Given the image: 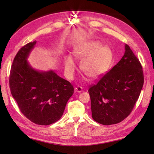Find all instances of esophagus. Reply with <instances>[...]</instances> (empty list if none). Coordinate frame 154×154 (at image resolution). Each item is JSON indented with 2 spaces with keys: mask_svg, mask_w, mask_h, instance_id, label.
Instances as JSON below:
<instances>
[{
  "mask_svg": "<svg viewBox=\"0 0 154 154\" xmlns=\"http://www.w3.org/2000/svg\"><path fill=\"white\" fill-rule=\"evenodd\" d=\"M82 91H83V88L81 87L77 86L75 88V91L76 93H81V92H82Z\"/></svg>",
  "mask_w": 154,
  "mask_h": 154,
  "instance_id": "obj_1",
  "label": "esophagus"
}]
</instances>
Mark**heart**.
<instances>
[{
  "label": "heart",
  "instance_id": "obj_1",
  "mask_svg": "<svg viewBox=\"0 0 154 154\" xmlns=\"http://www.w3.org/2000/svg\"><path fill=\"white\" fill-rule=\"evenodd\" d=\"M73 55L75 59L81 60V70L91 79H96L109 70L113 53L109 45H102L99 41L91 40L75 48ZM63 62L65 75L69 79H73L77 70L73 57L71 55H65Z\"/></svg>",
  "mask_w": 154,
  "mask_h": 154
}]
</instances>
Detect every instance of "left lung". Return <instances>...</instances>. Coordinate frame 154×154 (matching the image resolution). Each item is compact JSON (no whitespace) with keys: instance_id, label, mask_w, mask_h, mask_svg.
<instances>
[{"instance_id":"obj_1","label":"left lung","mask_w":154,"mask_h":154,"mask_svg":"<svg viewBox=\"0 0 154 154\" xmlns=\"http://www.w3.org/2000/svg\"><path fill=\"white\" fill-rule=\"evenodd\" d=\"M143 85L142 65L126 44L119 63L88 91L93 120L103 125L122 122L132 111Z\"/></svg>"}]
</instances>
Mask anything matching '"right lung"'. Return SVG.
Returning a JSON list of instances; mask_svg holds the SVG:
<instances>
[{"label":"right lung","instance_id":"add662e5","mask_svg":"<svg viewBox=\"0 0 154 154\" xmlns=\"http://www.w3.org/2000/svg\"><path fill=\"white\" fill-rule=\"evenodd\" d=\"M36 41L26 44L14 59L9 77L11 94L21 112L39 125H50L61 119L74 89L68 81L50 70L34 69L27 61Z\"/></svg>","mask_w":154,"mask_h":154}]
</instances>
